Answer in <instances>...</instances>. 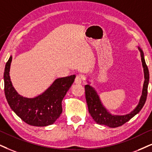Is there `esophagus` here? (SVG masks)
<instances>
[{
  "label": "esophagus",
  "mask_w": 152,
  "mask_h": 152,
  "mask_svg": "<svg viewBox=\"0 0 152 152\" xmlns=\"http://www.w3.org/2000/svg\"><path fill=\"white\" fill-rule=\"evenodd\" d=\"M83 80V78L81 75H77L76 78H75V83L80 84L82 83Z\"/></svg>",
  "instance_id": "1"
}]
</instances>
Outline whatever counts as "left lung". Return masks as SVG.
I'll return each mask as SVG.
<instances>
[{
  "label": "left lung",
  "instance_id": "obj_1",
  "mask_svg": "<svg viewBox=\"0 0 152 152\" xmlns=\"http://www.w3.org/2000/svg\"><path fill=\"white\" fill-rule=\"evenodd\" d=\"M139 50L141 53V59L144 68V74H145V82H144L142 94L140 97L139 104L137 107L134 109L130 114L118 116V115H112L104 107L102 104L101 103L99 96L94 88L90 85L85 86L86 99L87 102L88 111L93 117L94 121L99 125H104L109 126V128H116L122 126L128 121L130 120L132 117L140 112L145 104L147 96V88L149 84V74L148 67L146 64L144 54L142 50L139 48Z\"/></svg>",
  "mask_w": 152,
  "mask_h": 152
}]
</instances>
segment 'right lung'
Wrapping results in <instances>:
<instances>
[{
	"label": "right lung",
	"instance_id": "right-lung-1",
	"mask_svg": "<svg viewBox=\"0 0 152 152\" xmlns=\"http://www.w3.org/2000/svg\"><path fill=\"white\" fill-rule=\"evenodd\" d=\"M12 56L6 62L4 72V90L10 108L25 123L33 126L53 124L62 112V102L74 81L75 75L57 78L50 87L34 97L27 98L17 93L10 78Z\"/></svg>",
	"mask_w": 152,
	"mask_h": 152
}]
</instances>
